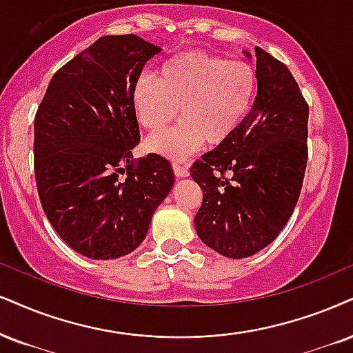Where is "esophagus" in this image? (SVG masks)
<instances>
[{"label": "esophagus", "instance_id": "1", "mask_svg": "<svg viewBox=\"0 0 353 353\" xmlns=\"http://www.w3.org/2000/svg\"><path fill=\"white\" fill-rule=\"evenodd\" d=\"M173 172L176 176L185 178L188 176V163L186 162H173Z\"/></svg>", "mask_w": 353, "mask_h": 353}]
</instances>
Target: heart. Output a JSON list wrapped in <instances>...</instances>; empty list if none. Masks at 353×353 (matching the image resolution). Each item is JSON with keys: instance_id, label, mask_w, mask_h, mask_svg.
Segmentation results:
<instances>
[{"instance_id": "b5f03b06", "label": "heart", "mask_w": 353, "mask_h": 353, "mask_svg": "<svg viewBox=\"0 0 353 353\" xmlns=\"http://www.w3.org/2000/svg\"><path fill=\"white\" fill-rule=\"evenodd\" d=\"M256 93V72L249 62L228 60L203 50L178 54L163 63L160 78L142 73L134 83L132 103L139 124L159 132L178 114L183 119L145 147L180 159L206 141L216 147L241 129Z\"/></svg>"}]
</instances>
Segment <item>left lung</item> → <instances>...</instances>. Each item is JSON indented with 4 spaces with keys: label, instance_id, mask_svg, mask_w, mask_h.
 I'll return each mask as SVG.
<instances>
[{
    "label": "left lung",
    "instance_id": "obj_1",
    "mask_svg": "<svg viewBox=\"0 0 353 353\" xmlns=\"http://www.w3.org/2000/svg\"><path fill=\"white\" fill-rule=\"evenodd\" d=\"M255 57L256 97L249 116L190 168L203 190L198 236L230 259L275 241L293 214L307 163L310 106L285 63L260 47Z\"/></svg>",
    "mask_w": 353,
    "mask_h": 353
}]
</instances>
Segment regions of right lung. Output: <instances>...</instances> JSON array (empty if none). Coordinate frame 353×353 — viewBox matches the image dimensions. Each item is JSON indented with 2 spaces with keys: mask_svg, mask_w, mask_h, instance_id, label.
Listing matches in <instances>:
<instances>
[{
  "mask_svg": "<svg viewBox=\"0 0 353 353\" xmlns=\"http://www.w3.org/2000/svg\"><path fill=\"white\" fill-rule=\"evenodd\" d=\"M159 47L104 36L52 77L34 119L42 210L67 245L94 260L128 255L147 236L175 175L165 157L132 159L141 142L132 90Z\"/></svg>",
  "mask_w": 353,
  "mask_h": 353,
  "instance_id": "1",
  "label": "right lung"
}]
</instances>
